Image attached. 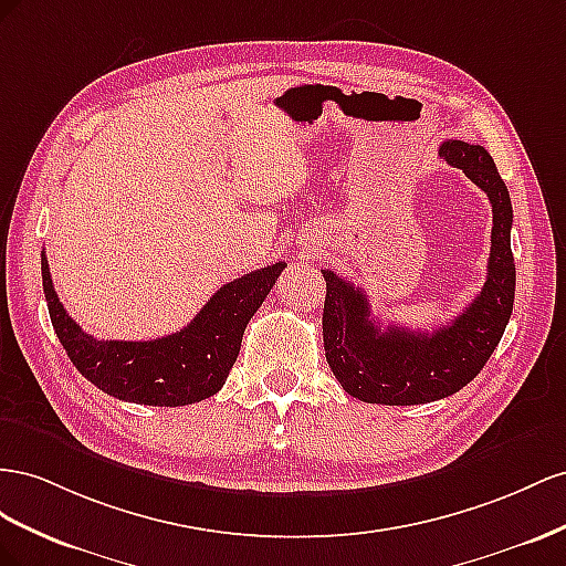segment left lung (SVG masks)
I'll use <instances>...</instances> for the list:
<instances>
[{"mask_svg":"<svg viewBox=\"0 0 566 566\" xmlns=\"http://www.w3.org/2000/svg\"><path fill=\"white\" fill-rule=\"evenodd\" d=\"M441 156L486 191L493 206L491 258L483 289L453 322L433 332L381 327L369 315L360 286L322 270L327 282L322 338L344 391L379 406H419L458 394L470 384L503 338L514 305V255L510 249L512 201L491 154L479 144L448 139Z\"/></svg>","mask_w":566,"mask_h":566,"instance_id":"obj_1","label":"left lung"}]
</instances>
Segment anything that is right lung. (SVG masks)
I'll return each instance as SVG.
<instances>
[{"label":"right lung","instance_id":"add662e5","mask_svg":"<svg viewBox=\"0 0 566 566\" xmlns=\"http://www.w3.org/2000/svg\"><path fill=\"white\" fill-rule=\"evenodd\" d=\"M286 263L244 274L218 289L180 332L154 342H99L59 301L42 251V289L61 346L77 373L104 394L139 406H191L222 389L241 348V336Z\"/></svg>","mask_w":566,"mask_h":566}]
</instances>
